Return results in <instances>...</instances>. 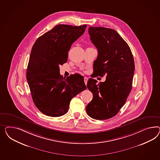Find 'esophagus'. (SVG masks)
Segmentation results:
<instances>
[{
    "mask_svg": "<svg viewBox=\"0 0 160 160\" xmlns=\"http://www.w3.org/2000/svg\"><path fill=\"white\" fill-rule=\"evenodd\" d=\"M88 78H87V77H85L84 78V82H85V84H87V81H88Z\"/></svg>",
    "mask_w": 160,
    "mask_h": 160,
    "instance_id": "1",
    "label": "esophagus"
}]
</instances>
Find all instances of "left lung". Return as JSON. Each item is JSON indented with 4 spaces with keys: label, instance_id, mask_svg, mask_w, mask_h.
<instances>
[{
    "label": "left lung",
    "instance_id": "left-lung-1",
    "mask_svg": "<svg viewBox=\"0 0 160 160\" xmlns=\"http://www.w3.org/2000/svg\"><path fill=\"white\" fill-rule=\"evenodd\" d=\"M88 33L98 49L93 65L92 78L102 77L106 80L97 84L89 78L87 87L93 95L87 105L88 116L105 120L115 116L125 104L132 87L134 74L133 56L128 44L117 31L101 27H90Z\"/></svg>",
    "mask_w": 160,
    "mask_h": 160
}]
</instances>
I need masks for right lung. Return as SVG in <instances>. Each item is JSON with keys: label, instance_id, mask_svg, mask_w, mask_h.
I'll list each match as a JSON object with an SVG mask.
<instances>
[{"label": "right lung", "instance_id": "add662e5", "mask_svg": "<svg viewBox=\"0 0 160 160\" xmlns=\"http://www.w3.org/2000/svg\"><path fill=\"white\" fill-rule=\"evenodd\" d=\"M86 27L57 25L39 37L32 48L27 80L35 106L47 116L65 115L71 99L86 89L82 76L74 74L65 78L59 73V65L67 62L72 43Z\"/></svg>", "mask_w": 160, "mask_h": 160}]
</instances>
